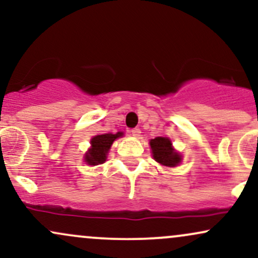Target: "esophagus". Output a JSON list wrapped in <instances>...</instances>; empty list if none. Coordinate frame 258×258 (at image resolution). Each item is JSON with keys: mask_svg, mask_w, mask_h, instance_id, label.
I'll use <instances>...</instances> for the list:
<instances>
[{"mask_svg": "<svg viewBox=\"0 0 258 258\" xmlns=\"http://www.w3.org/2000/svg\"><path fill=\"white\" fill-rule=\"evenodd\" d=\"M131 135L133 136V137L138 138L139 136H141V130H139L138 127H135V128L131 130Z\"/></svg>", "mask_w": 258, "mask_h": 258, "instance_id": "esophagus-1", "label": "esophagus"}]
</instances>
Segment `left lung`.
<instances>
[{
	"mask_svg": "<svg viewBox=\"0 0 258 258\" xmlns=\"http://www.w3.org/2000/svg\"><path fill=\"white\" fill-rule=\"evenodd\" d=\"M150 148L153 150V156L155 161L164 166L173 167L180 162L178 153L174 152L171 141L166 137H156L150 141Z\"/></svg>",
	"mask_w": 258,
	"mask_h": 258,
	"instance_id": "8db88e82",
	"label": "left lung"
}]
</instances>
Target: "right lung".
<instances>
[{
  "label": "right lung",
  "mask_w": 258,
  "mask_h": 258,
  "mask_svg": "<svg viewBox=\"0 0 258 258\" xmlns=\"http://www.w3.org/2000/svg\"><path fill=\"white\" fill-rule=\"evenodd\" d=\"M122 132L117 133H104V135H98L92 138L91 149L86 154L85 161L88 165H99L103 164L106 159V154L110 149L112 142L116 138L122 136Z\"/></svg>",
  "instance_id": "obj_1"
}]
</instances>
